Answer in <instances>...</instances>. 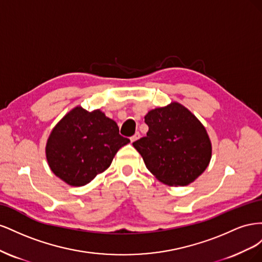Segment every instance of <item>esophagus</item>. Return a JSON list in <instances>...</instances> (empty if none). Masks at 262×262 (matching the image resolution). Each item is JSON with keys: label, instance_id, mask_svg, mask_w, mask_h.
Instances as JSON below:
<instances>
[{"label": "esophagus", "instance_id": "34e87169", "mask_svg": "<svg viewBox=\"0 0 262 262\" xmlns=\"http://www.w3.org/2000/svg\"><path fill=\"white\" fill-rule=\"evenodd\" d=\"M140 137H141V136H140V133H139V132H137L136 134H134L133 137H131V139H130V140H131V142L133 143V142H136L137 140H139V139H140Z\"/></svg>", "mask_w": 262, "mask_h": 262}]
</instances>
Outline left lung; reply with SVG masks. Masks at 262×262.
I'll return each mask as SVG.
<instances>
[{"label": "left lung", "instance_id": "1", "mask_svg": "<svg viewBox=\"0 0 262 262\" xmlns=\"http://www.w3.org/2000/svg\"><path fill=\"white\" fill-rule=\"evenodd\" d=\"M146 137L133 142L146 168L168 186H188L207 169L212 144L204 125L177 101L149 110Z\"/></svg>", "mask_w": 262, "mask_h": 262}]
</instances>
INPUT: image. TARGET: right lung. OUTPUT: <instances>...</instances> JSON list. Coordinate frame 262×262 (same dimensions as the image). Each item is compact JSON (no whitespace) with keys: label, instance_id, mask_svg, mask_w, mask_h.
<instances>
[{"label":"right lung","instance_id":"add662e5","mask_svg":"<svg viewBox=\"0 0 262 262\" xmlns=\"http://www.w3.org/2000/svg\"><path fill=\"white\" fill-rule=\"evenodd\" d=\"M130 142L119 134L113 119L99 109L77 106L55 124L46 144V157L55 176L73 187L85 186L112 164Z\"/></svg>","mask_w":262,"mask_h":262}]
</instances>
